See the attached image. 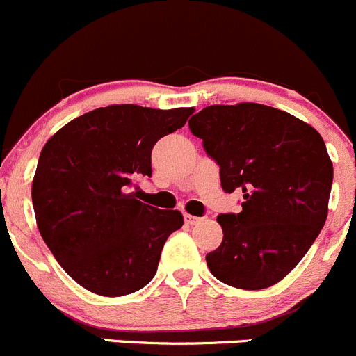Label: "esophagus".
Returning a JSON list of instances; mask_svg holds the SVG:
<instances>
[{
    "instance_id": "1",
    "label": "esophagus",
    "mask_w": 356,
    "mask_h": 356,
    "mask_svg": "<svg viewBox=\"0 0 356 356\" xmlns=\"http://www.w3.org/2000/svg\"><path fill=\"white\" fill-rule=\"evenodd\" d=\"M200 220H202V218H197V216H192V214L185 213V223L186 225H197Z\"/></svg>"
}]
</instances>
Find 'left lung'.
<instances>
[{
    "mask_svg": "<svg viewBox=\"0 0 356 356\" xmlns=\"http://www.w3.org/2000/svg\"><path fill=\"white\" fill-rule=\"evenodd\" d=\"M220 166L241 213L218 216L223 242L206 256L211 273L237 289L280 282L308 252L327 220L332 163L316 129L261 104L209 105L188 121Z\"/></svg>",
    "mask_w": 356,
    "mask_h": 356,
    "instance_id": "8db88e82",
    "label": "left lung"
}]
</instances>
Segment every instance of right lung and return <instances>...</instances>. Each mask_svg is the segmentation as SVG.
<instances>
[{"instance_id": "add662e5", "label": "right lung", "mask_w": 356, "mask_h": 356, "mask_svg": "<svg viewBox=\"0 0 356 356\" xmlns=\"http://www.w3.org/2000/svg\"><path fill=\"white\" fill-rule=\"evenodd\" d=\"M193 108L108 105L67 122L41 150L33 181L38 228L51 254L84 289L124 296L154 279L179 211L136 199L152 177V149Z\"/></svg>"}]
</instances>
